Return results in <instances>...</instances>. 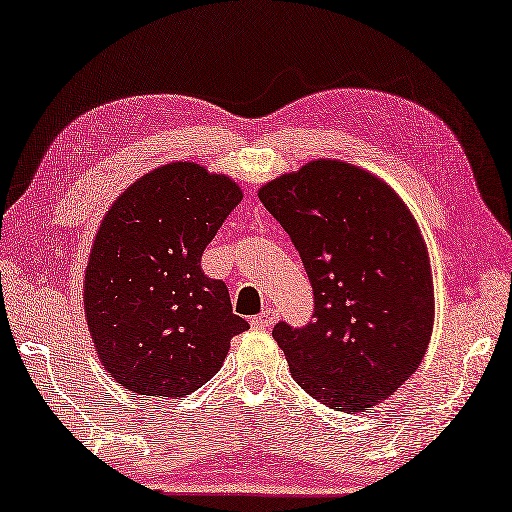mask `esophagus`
<instances>
[{
    "label": "esophagus",
    "mask_w": 512,
    "mask_h": 512,
    "mask_svg": "<svg viewBox=\"0 0 512 512\" xmlns=\"http://www.w3.org/2000/svg\"><path fill=\"white\" fill-rule=\"evenodd\" d=\"M278 321V310L276 308H265L263 313L260 315H256L254 319H252V326H256V328H269V326H273V323Z\"/></svg>",
    "instance_id": "obj_1"
}]
</instances>
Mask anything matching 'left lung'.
<instances>
[{"mask_svg":"<svg viewBox=\"0 0 512 512\" xmlns=\"http://www.w3.org/2000/svg\"><path fill=\"white\" fill-rule=\"evenodd\" d=\"M291 236L315 295L313 319L273 326L291 376L341 413H365L428 350L434 291L426 243L400 197L339 160H313L258 191Z\"/></svg>","mask_w":512,"mask_h":512,"instance_id":"1","label":"left lung"}]
</instances>
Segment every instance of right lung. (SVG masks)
<instances>
[{
  "instance_id": "obj_1",
  "label": "right lung",
  "mask_w": 512,
  "mask_h": 512,
  "mask_svg": "<svg viewBox=\"0 0 512 512\" xmlns=\"http://www.w3.org/2000/svg\"><path fill=\"white\" fill-rule=\"evenodd\" d=\"M241 189L193 162L136 180L99 226L84 276V313L104 369L132 393L184 397L221 369L249 328L202 254Z\"/></svg>"
}]
</instances>
